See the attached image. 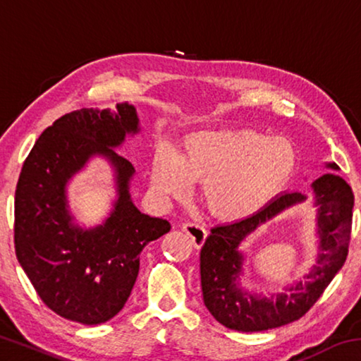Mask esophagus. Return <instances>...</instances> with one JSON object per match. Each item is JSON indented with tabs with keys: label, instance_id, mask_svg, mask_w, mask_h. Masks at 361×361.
I'll use <instances>...</instances> for the list:
<instances>
[{
	"label": "esophagus",
	"instance_id": "1",
	"mask_svg": "<svg viewBox=\"0 0 361 361\" xmlns=\"http://www.w3.org/2000/svg\"><path fill=\"white\" fill-rule=\"evenodd\" d=\"M183 231H185L186 234L191 237L192 245L195 248H200L204 245V242L207 239V231L204 226H200L197 223H186V224H183Z\"/></svg>",
	"mask_w": 361,
	"mask_h": 361
}]
</instances>
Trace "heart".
<instances>
[{"label": "heart", "mask_w": 361, "mask_h": 361, "mask_svg": "<svg viewBox=\"0 0 361 361\" xmlns=\"http://www.w3.org/2000/svg\"><path fill=\"white\" fill-rule=\"evenodd\" d=\"M288 140L253 130H200L180 151L157 146L151 159V188L159 197L183 199L191 183H204V204L219 219L255 215L276 197L295 170Z\"/></svg>", "instance_id": "heart-1"}]
</instances>
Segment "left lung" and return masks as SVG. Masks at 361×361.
Returning a JSON list of instances; mask_svg holds the SVG:
<instances>
[{"instance_id": "8db88e82", "label": "left lung", "mask_w": 361, "mask_h": 361, "mask_svg": "<svg viewBox=\"0 0 361 361\" xmlns=\"http://www.w3.org/2000/svg\"><path fill=\"white\" fill-rule=\"evenodd\" d=\"M328 169L339 170L334 162ZM317 207L319 253L304 280L286 286L271 298L255 295L242 286L243 255L239 247L247 237L290 207L304 202L307 195L298 191L282 192L255 215L240 221L215 226L200 250V285L209 312L226 328L255 333L279 328L307 312L322 296L349 253L353 192L336 173H325L312 185Z\"/></svg>"}]
</instances>
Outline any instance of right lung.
I'll list each match as a JSON object with an SVG mask.
<instances>
[{"instance_id":"1","label":"right lung","mask_w":361,"mask_h":361,"mask_svg":"<svg viewBox=\"0 0 361 361\" xmlns=\"http://www.w3.org/2000/svg\"><path fill=\"white\" fill-rule=\"evenodd\" d=\"M140 132L137 109L82 108L41 133L16 189L14 243L20 266L49 309L66 320L100 325L121 312L135 285L140 253L170 223L140 212L130 197L135 169L116 149ZM115 172L114 210L102 225L74 223L66 186L90 158Z\"/></svg>"}]
</instances>
